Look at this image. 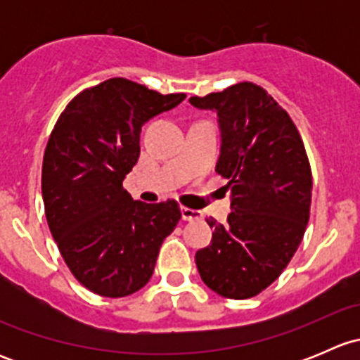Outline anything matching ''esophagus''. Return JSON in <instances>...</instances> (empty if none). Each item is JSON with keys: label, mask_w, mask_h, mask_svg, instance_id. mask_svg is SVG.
<instances>
[{"label": "esophagus", "mask_w": 360, "mask_h": 360, "mask_svg": "<svg viewBox=\"0 0 360 360\" xmlns=\"http://www.w3.org/2000/svg\"><path fill=\"white\" fill-rule=\"evenodd\" d=\"M181 217H183L184 221H198L202 219V212L200 210L188 209V207H181Z\"/></svg>", "instance_id": "1"}]
</instances>
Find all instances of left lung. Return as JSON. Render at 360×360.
<instances>
[{"label": "left lung", "instance_id": "8db88e82", "mask_svg": "<svg viewBox=\"0 0 360 360\" xmlns=\"http://www.w3.org/2000/svg\"><path fill=\"white\" fill-rule=\"evenodd\" d=\"M197 110L217 115L216 172L228 179V224L205 219L212 240L195 256L203 284L219 296L245 300L284 271L310 217L311 170L300 132L277 101L250 82L205 97Z\"/></svg>", "mask_w": 360, "mask_h": 360}]
</instances>
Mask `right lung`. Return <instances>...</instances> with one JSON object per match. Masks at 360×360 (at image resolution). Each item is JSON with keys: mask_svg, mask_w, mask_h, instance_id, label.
<instances>
[{"mask_svg": "<svg viewBox=\"0 0 360 360\" xmlns=\"http://www.w3.org/2000/svg\"><path fill=\"white\" fill-rule=\"evenodd\" d=\"M184 97L111 78L78 94L50 134L41 169L49 228L76 281L99 296L144 288L179 223L176 200H134L122 184L139 160L144 123Z\"/></svg>", "mask_w": 360, "mask_h": 360, "instance_id": "1", "label": "right lung"}]
</instances>
